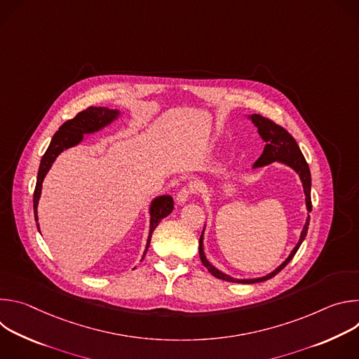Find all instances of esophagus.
<instances>
[{"instance_id": "1", "label": "esophagus", "mask_w": 359, "mask_h": 359, "mask_svg": "<svg viewBox=\"0 0 359 359\" xmlns=\"http://www.w3.org/2000/svg\"><path fill=\"white\" fill-rule=\"evenodd\" d=\"M193 194V187L191 186H187V187H182L180 190H179V193L176 194V201H177V204H184L187 200H189V197Z\"/></svg>"}]
</instances>
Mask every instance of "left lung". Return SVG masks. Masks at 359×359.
Masks as SVG:
<instances>
[{"label":"left lung","mask_w":359,"mask_h":359,"mask_svg":"<svg viewBox=\"0 0 359 359\" xmlns=\"http://www.w3.org/2000/svg\"><path fill=\"white\" fill-rule=\"evenodd\" d=\"M247 119L251 121V123L255 128H257V132H259L260 137L266 142L260 158L252 163V169H259V168L267 166V165H270L273 162L285 165L290 169H292L298 175V177L301 180V184H302V189H304V196H305V208H306V212L310 213L313 210V204H311V173H310V168H309V165H306V162H305V159L302 156V153H301L295 139L284 128L276 125L274 122H271L270 119H266L262 115H255V114L247 115ZM309 213H306L305 224H304V227L301 230L298 243L291 250L288 257L276 270H273L267 276L255 277V278H236V277H231V276L220 271L217 267H215L208 260L206 254H204L203 240H204V230H206V224H204L203 233H201L200 240H198L200 260H201L203 266L209 270V273L212 276H215V277H217L220 280H224V281H231V283H238V284H255V283H262V281L270 280L276 274H278L292 260L297 250L302 244V241H304V238L306 236V231H309V226H310V215Z\"/></svg>","instance_id":"8db88e82"}]
</instances>
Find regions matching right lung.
<instances>
[{
    "label": "right lung",
    "mask_w": 359,
    "mask_h": 359,
    "mask_svg": "<svg viewBox=\"0 0 359 359\" xmlns=\"http://www.w3.org/2000/svg\"><path fill=\"white\" fill-rule=\"evenodd\" d=\"M123 115L122 111L119 109H111L105 107H99V108H88L82 112H79L74 119L67 121L58 132L53 136V140H50L45 155L41 159L39 163V170L36 176V184H35V191H34V216L36 222V227L39 230V223H38V203L42 191V182L46 176V173L53 168L54 162L57 158L61 155V153L67 149H71L74 146H78L83 140V135H92L96 132H100L102 129L108 128L114 122H116L121 116ZM173 197L169 194H162L156 196L150 201L149 206V236L146 241V247L143 251V257L150 245V238L153 231L158 227L162 219L168 217L173 212Z\"/></svg>",
    "instance_id": "add662e5"
}]
</instances>
